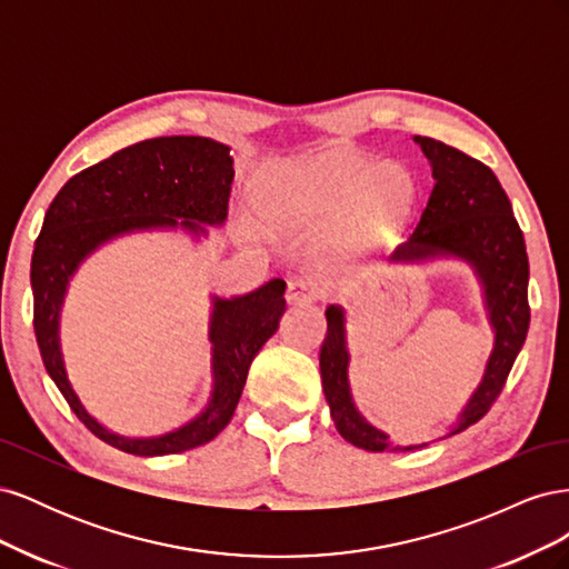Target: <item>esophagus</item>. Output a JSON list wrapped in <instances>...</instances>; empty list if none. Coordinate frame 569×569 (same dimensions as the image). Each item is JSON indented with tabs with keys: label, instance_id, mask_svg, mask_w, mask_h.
<instances>
[{
	"label": "esophagus",
	"instance_id": "1",
	"mask_svg": "<svg viewBox=\"0 0 569 569\" xmlns=\"http://www.w3.org/2000/svg\"><path fill=\"white\" fill-rule=\"evenodd\" d=\"M320 299V289L308 280H295L287 287V301L289 303H311Z\"/></svg>",
	"mask_w": 569,
	"mask_h": 569
}]
</instances>
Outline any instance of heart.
<instances>
[{"instance_id":"1","label":"heart","mask_w":569,"mask_h":569,"mask_svg":"<svg viewBox=\"0 0 569 569\" xmlns=\"http://www.w3.org/2000/svg\"><path fill=\"white\" fill-rule=\"evenodd\" d=\"M412 178L399 163H377L363 151L330 149L282 166L256 192V209L272 230H295L353 213L366 222H387L406 213Z\"/></svg>"}]
</instances>
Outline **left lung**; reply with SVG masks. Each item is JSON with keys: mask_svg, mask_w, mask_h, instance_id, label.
<instances>
[{"mask_svg": "<svg viewBox=\"0 0 569 569\" xmlns=\"http://www.w3.org/2000/svg\"><path fill=\"white\" fill-rule=\"evenodd\" d=\"M432 166L435 189L429 194L416 232L396 249L389 261L422 263L432 258H460L470 263L485 291V308L493 330V349L485 377L460 410L451 435L462 432L489 412L501 393L510 368L529 330V261L525 237L512 206L493 170L481 161L432 137H412ZM327 335L320 347L322 391L330 403L337 432L366 451H412L418 446H391L382 429L360 416L349 385L347 318L341 306H327ZM425 446V443H420Z\"/></svg>", "mask_w": 569, "mask_h": 569, "instance_id": "8db88e82", "label": "left lung"}]
</instances>
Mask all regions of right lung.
<instances>
[{"mask_svg": "<svg viewBox=\"0 0 569 569\" xmlns=\"http://www.w3.org/2000/svg\"><path fill=\"white\" fill-rule=\"evenodd\" d=\"M232 178L228 144L209 137H157L84 168L49 203L30 263L32 325L40 356L78 420L118 451L168 456L216 439L234 416L251 360L278 332L287 284L274 278L244 297H213L209 322L213 391L209 403L173 432L134 439L116 435L94 420L68 382L59 337L68 282L84 258L116 237L178 228L201 237L206 226H222Z\"/></svg>", "mask_w": 569, "mask_h": 569, "instance_id": "right-lung-1", "label": "right lung"}]
</instances>
